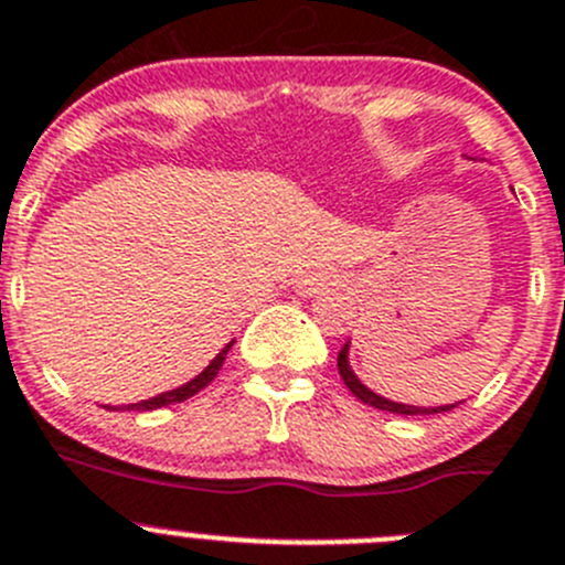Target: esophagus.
<instances>
[{
	"instance_id": "1",
	"label": "esophagus",
	"mask_w": 565,
	"mask_h": 565,
	"mask_svg": "<svg viewBox=\"0 0 565 565\" xmlns=\"http://www.w3.org/2000/svg\"><path fill=\"white\" fill-rule=\"evenodd\" d=\"M330 286L332 282L324 277V274H308V277L299 279L297 291L302 294V297H316V294H321L324 288H330Z\"/></svg>"
}]
</instances>
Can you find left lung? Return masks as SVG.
<instances>
[{
  "label": "left lung",
  "instance_id": "left-lung-1",
  "mask_svg": "<svg viewBox=\"0 0 565 565\" xmlns=\"http://www.w3.org/2000/svg\"><path fill=\"white\" fill-rule=\"evenodd\" d=\"M349 343H343V349L338 352V372H341V380L347 383V388L352 391L354 396H358L363 405H372L377 407V411H388V413H399V416H429V413H444V411H452L455 405H460V402H452V405H435V407H422V405H405V402H394L388 399V396H380L377 391H372L369 385L360 383L358 374L352 372V366H349Z\"/></svg>",
  "mask_w": 565,
  "mask_h": 565
}]
</instances>
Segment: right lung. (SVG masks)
<instances>
[{
	"mask_svg": "<svg viewBox=\"0 0 565 565\" xmlns=\"http://www.w3.org/2000/svg\"><path fill=\"white\" fill-rule=\"evenodd\" d=\"M233 343H235V338L230 343H224L222 352H218L216 358H213L211 363H207V366L196 374V377L188 380V383L177 385V388H171V391H163V394L152 396V399L130 402V405H105V407H107V411H154V407H166V405H174V402L191 399L193 394H199V391L207 388V385L213 383V377H216L218 369H222L224 358H227V352H230V347H233Z\"/></svg>",
	"mask_w": 565,
	"mask_h": 565,
	"instance_id": "add662e5",
	"label": "right lung"
}]
</instances>
